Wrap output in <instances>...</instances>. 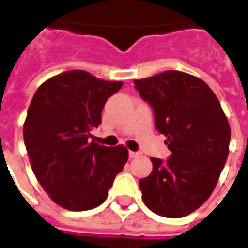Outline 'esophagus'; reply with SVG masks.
<instances>
[{
	"label": "esophagus",
	"mask_w": 248,
	"mask_h": 248,
	"mask_svg": "<svg viewBox=\"0 0 248 248\" xmlns=\"http://www.w3.org/2000/svg\"><path fill=\"white\" fill-rule=\"evenodd\" d=\"M140 155V153L139 152H128V157H130V158H136V157H139Z\"/></svg>",
	"instance_id": "1"
}]
</instances>
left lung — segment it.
<instances>
[{"label":"left lung","mask_w":248,"mask_h":248,"mask_svg":"<svg viewBox=\"0 0 248 248\" xmlns=\"http://www.w3.org/2000/svg\"><path fill=\"white\" fill-rule=\"evenodd\" d=\"M134 83L171 151L167 161L151 158L153 171L140 179L144 203L163 217L189 215L211 196L227 162V117L207 83L184 72L166 71Z\"/></svg>","instance_id":"obj_1"}]
</instances>
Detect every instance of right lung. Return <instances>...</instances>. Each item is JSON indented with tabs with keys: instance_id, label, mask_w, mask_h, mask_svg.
Returning a JSON list of instances; mask_svg holds the SVG:
<instances>
[{
	"instance_id": "right-lung-1",
	"label": "right lung",
	"mask_w": 248,
	"mask_h": 248,
	"mask_svg": "<svg viewBox=\"0 0 248 248\" xmlns=\"http://www.w3.org/2000/svg\"><path fill=\"white\" fill-rule=\"evenodd\" d=\"M122 85L69 71L42 83L31 101L23 127L31 166L42 188L63 208L97 207L127 162L124 145L89 141L90 131L101 124L105 101Z\"/></svg>"
}]
</instances>
